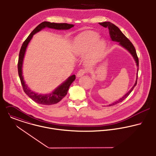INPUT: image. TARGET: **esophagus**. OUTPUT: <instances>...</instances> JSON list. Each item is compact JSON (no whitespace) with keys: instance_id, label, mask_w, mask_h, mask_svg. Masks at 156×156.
I'll return each mask as SVG.
<instances>
[{"instance_id":"34e87169","label":"esophagus","mask_w":156,"mask_h":156,"mask_svg":"<svg viewBox=\"0 0 156 156\" xmlns=\"http://www.w3.org/2000/svg\"><path fill=\"white\" fill-rule=\"evenodd\" d=\"M86 72V70H84V69H81V70H80L78 72L76 76H77L78 78H79V77L82 76L83 75H84Z\"/></svg>"}]
</instances>
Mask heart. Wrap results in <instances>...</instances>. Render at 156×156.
Masks as SVG:
<instances>
[{
  "mask_svg": "<svg viewBox=\"0 0 156 156\" xmlns=\"http://www.w3.org/2000/svg\"><path fill=\"white\" fill-rule=\"evenodd\" d=\"M100 34L96 32L88 31L82 33L73 40V52L76 55H82L93 48L92 54L86 59L87 65H93L97 62L106 46L105 40L100 39Z\"/></svg>",
  "mask_w": 156,
  "mask_h": 156,
  "instance_id": "heart-1",
  "label": "heart"
}]
</instances>
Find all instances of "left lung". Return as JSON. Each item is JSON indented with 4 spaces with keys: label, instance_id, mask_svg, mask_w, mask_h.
I'll return each instance as SVG.
<instances>
[{
    "label": "left lung",
    "instance_id": "1",
    "mask_svg": "<svg viewBox=\"0 0 156 156\" xmlns=\"http://www.w3.org/2000/svg\"><path fill=\"white\" fill-rule=\"evenodd\" d=\"M99 24L105 28H108L109 29V34H110V37L112 41L114 42H119V45L120 46H122V47L125 48L126 50H128L131 55L133 56V57L134 58V59L136 61L137 67V77H136V80L135 82V84H134V86L131 87V89L129 90V91H128V92H127L123 97H122V98H120L118 101H115L114 103L109 105V106H111L115 105H117L120 102H122V101H123L125 98H126L128 95L131 94V92L133 91V90L134 89V87L136 86L137 84V75H138V71H139V58L137 57V53H136V51L135 49V47H134L133 44L131 43V42L125 36V34L121 31V30L116 26L115 25L114 23L110 22H100L99 23Z\"/></svg>",
    "mask_w": 156,
    "mask_h": 156
}]
</instances>
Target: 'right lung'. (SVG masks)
Listing matches in <instances>:
<instances>
[{
    "mask_svg": "<svg viewBox=\"0 0 156 156\" xmlns=\"http://www.w3.org/2000/svg\"><path fill=\"white\" fill-rule=\"evenodd\" d=\"M74 27L73 24H69L66 23H54L50 22H43L38 25L30 34L28 37L23 42L19 52V60L17 64V69H18V73L20 80V82L25 93L34 101L36 103L43 105H53L59 103L62 100L63 98L67 95L69 87L72 84V83L75 80V75H72L70 76L65 81H64L62 84L58 86L52 92L47 94H39L32 91L28 86L25 84V82L23 80V76L22 75V65L23 61L25 56V53L26 51V49L27 46L30 42L31 39L33 37V36L40 31L42 29L45 28H49L55 30H69Z\"/></svg>",
    "mask_w": 156,
    "mask_h": 156,
    "instance_id": "right-lung-1",
    "label": "right lung"
}]
</instances>
